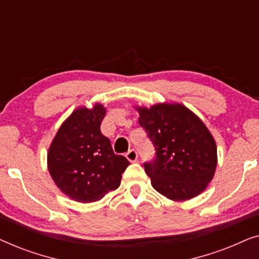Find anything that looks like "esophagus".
Masks as SVG:
<instances>
[{"instance_id": "obj_1", "label": "esophagus", "mask_w": 259, "mask_h": 259, "mask_svg": "<svg viewBox=\"0 0 259 259\" xmlns=\"http://www.w3.org/2000/svg\"><path fill=\"white\" fill-rule=\"evenodd\" d=\"M138 157H139V155H138V152H137V150H134V148H132V150H130L126 153V158L128 159L130 161H133V162L137 161Z\"/></svg>"}]
</instances>
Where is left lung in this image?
<instances>
[{
	"instance_id": "1",
	"label": "left lung",
	"mask_w": 259,
	"mask_h": 259,
	"mask_svg": "<svg viewBox=\"0 0 259 259\" xmlns=\"http://www.w3.org/2000/svg\"><path fill=\"white\" fill-rule=\"evenodd\" d=\"M138 109L139 125L155 151V157L144 162L152 186L172 200L203 192L217 166V147L203 121L182 105Z\"/></svg>"
}]
</instances>
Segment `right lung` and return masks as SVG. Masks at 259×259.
<instances>
[{
  "mask_svg": "<svg viewBox=\"0 0 259 259\" xmlns=\"http://www.w3.org/2000/svg\"><path fill=\"white\" fill-rule=\"evenodd\" d=\"M104 106L79 108L60 127L48 153V168L63 193L81 203L100 200L118 189L130 161L115 154L101 133Z\"/></svg>",
  "mask_w": 259,
  "mask_h": 259,
  "instance_id": "add662e5",
  "label": "right lung"
}]
</instances>
